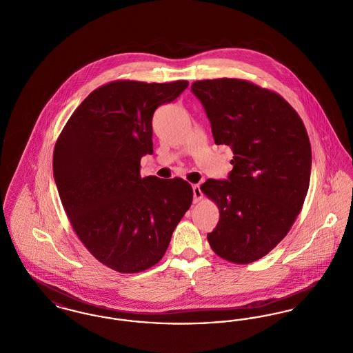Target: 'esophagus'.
Wrapping results in <instances>:
<instances>
[{"instance_id": "esophagus-1", "label": "esophagus", "mask_w": 353, "mask_h": 353, "mask_svg": "<svg viewBox=\"0 0 353 353\" xmlns=\"http://www.w3.org/2000/svg\"><path fill=\"white\" fill-rule=\"evenodd\" d=\"M202 199V192L200 185H193V202L200 201Z\"/></svg>"}]
</instances>
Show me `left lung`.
I'll use <instances>...</instances> for the list:
<instances>
[{
  "instance_id": "1",
  "label": "left lung",
  "mask_w": 353,
  "mask_h": 353,
  "mask_svg": "<svg viewBox=\"0 0 353 353\" xmlns=\"http://www.w3.org/2000/svg\"><path fill=\"white\" fill-rule=\"evenodd\" d=\"M217 145L233 151L226 180L201 190L217 203L219 221L208 241L234 263L271 252L302 209L311 177V144L296 111L278 94L242 79L192 84Z\"/></svg>"
}]
</instances>
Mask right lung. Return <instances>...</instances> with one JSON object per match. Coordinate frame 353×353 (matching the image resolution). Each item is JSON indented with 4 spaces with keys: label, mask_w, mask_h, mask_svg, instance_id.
Segmentation results:
<instances>
[{
    "label": "right lung",
    "mask_w": 353,
    "mask_h": 353,
    "mask_svg": "<svg viewBox=\"0 0 353 353\" xmlns=\"http://www.w3.org/2000/svg\"><path fill=\"white\" fill-rule=\"evenodd\" d=\"M186 81H119L92 91L68 119L52 157L57 189L79 239L99 262L139 272L167 252L193 200L183 179L140 177L153 153L152 118L177 99Z\"/></svg>",
    "instance_id": "1"
}]
</instances>
